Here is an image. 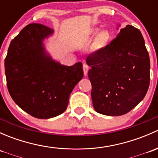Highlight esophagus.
Wrapping results in <instances>:
<instances>
[{
  "label": "esophagus",
  "instance_id": "1",
  "mask_svg": "<svg viewBox=\"0 0 158 158\" xmlns=\"http://www.w3.org/2000/svg\"><path fill=\"white\" fill-rule=\"evenodd\" d=\"M82 68H83V72H84V75L85 76H87V74H88V71H89V66L87 64H85V63H83V66H82Z\"/></svg>",
  "mask_w": 158,
  "mask_h": 158
}]
</instances>
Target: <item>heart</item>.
<instances>
[{
    "mask_svg": "<svg viewBox=\"0 0 158 158\" xmlns=\"http://www.w3.org/2000/svg\"><path fill=\"white\" fill-rule=\"evenodd\" d=\"M96 35L97 36L95 37V41H94V48L96 49L104 48L110 40L111 33L107 30H103L99 32V28H92L90 30L89 36L91 37H93Z\"/></svg>",
    "mask_w": 158,
    "mask_h": 158,
    "instance_id": "heart-1",
    "label": "heart"
}]
</instances>
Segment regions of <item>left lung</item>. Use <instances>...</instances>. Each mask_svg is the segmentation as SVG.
Returning <instances> with one entry per match:
<instances>
[{
    "label": "left lung",
    "mask_w": 158,
    "mask_h": 158,
    "mask_svg": "<svg viewBox=\"0 0 158 158\" xmlns=\"http://www.w3.org/2000/svg\"><path fill=\"white\" fill-rule=\"evenodd\" d=\"M86 63L92 99L97 112L125 114L141 102L150 84V58L141 31L131 25L121 29L105 48L90 54Z\"/></svg>",
    "instance_id": "8db88e82"
}]
</instances>
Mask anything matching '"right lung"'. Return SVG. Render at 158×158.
I'll list each match as a JSON object with an SVG mask.
<instances>
[{
    "mask_svg": "<svg viewBox=\"0 0 158 158\" xmlns=\"http://www.w3.org/2000/svg\"><path fill=\"white\" fill-rule=\"evenodd\" d=\"M52 33L53 30L44 25L28 24L12 40L4 60L11 98L36 118L64 112L72 91L83 77L81 62L64 66L46 51L44 40Z\"/></svg>",
    "mask_w": 158,
    "mask_h": 158,
    "instance_id": "obj_1",
    "label": "right lung"
}]
</instances>
